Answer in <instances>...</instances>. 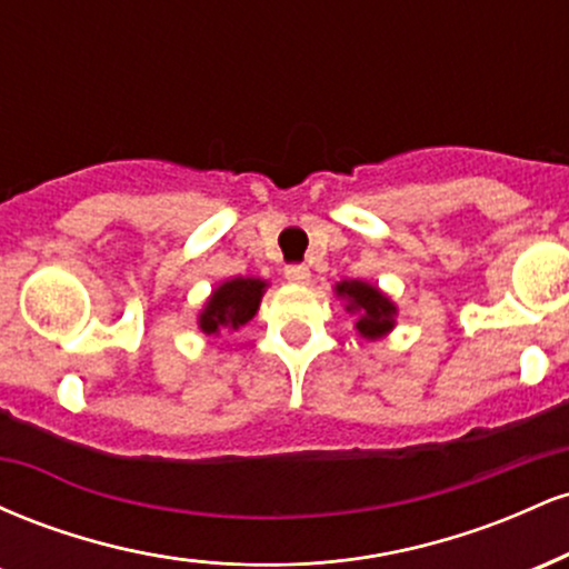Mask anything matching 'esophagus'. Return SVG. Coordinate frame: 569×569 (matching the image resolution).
<instances>
[{
	"mask_svg": "<svg viewBox=\"0 0 569 569\" xmlns=\"http://www.w3.org/2000/svg\"><path fill=\"white\" fill-rule=\"evenodd\" d=\"M286 280H289V283H293V286L310 283V267H305V264L286 267Z\"/></svg>",
	"mask_w": 569,
	"mask_h": 569,
	"instance_id": "obj_1",
	"label": "esophagus"
}]
</instances>
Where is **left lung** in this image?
Returning a JSON list of instances; mask_svg holds the SVG:
<instances>
[{
  "mask_svg": "<svg viewBox=\"0 0 569 569\" xmlns=\"http://www.w3.org/2000/svg\"><path fill=\"white\" fill-rule=\"evenodd\" d=\"M335 297L345 302V310L356 316V331L367 342L388 337L396 329L398 305L385 293L380 286L369 280H339L335 286Z\"/></svg>",
  "mask_w": 569,
  "mask_h": 569,
  "instance_id": "8db88e82",
  "label": "left lung"
}]
</instances>
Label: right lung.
Returning <instances> with one entry per match:
<instances>
[{"label": "right lung", "instance_id": "obj_1", "mask_svg": "<svg viewBox=\"0 0 569 569\" xmlns=\"http://www.w3.org/2000/svg\"><path fill=\"white\" fill-rule=\"evenodd\" d=\"M267 286L270 283L264 278L248 276L221 280L217 289L211 291V297L202 302V310L198 312V329L208 339H217L224 329L238 331L240 326L257 316Z\"/></svg>", "mask_w": 569, "mask_h": 569}]
</instances>
